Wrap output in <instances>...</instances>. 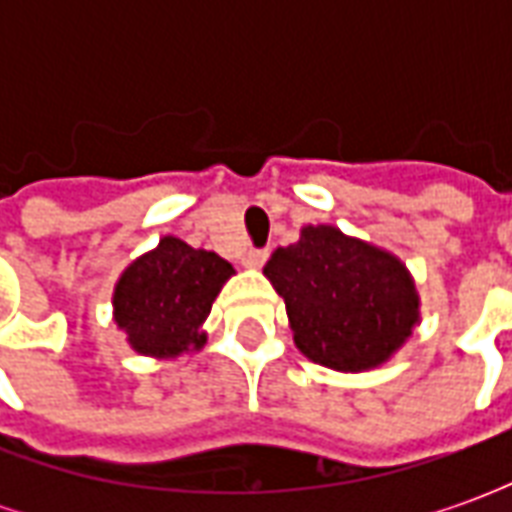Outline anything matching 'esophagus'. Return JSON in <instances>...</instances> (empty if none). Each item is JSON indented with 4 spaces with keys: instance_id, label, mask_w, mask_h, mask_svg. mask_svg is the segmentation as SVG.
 <instances>
[{
    "instance_id": "34e87169",
    "label": "esophagus",
    "mask_w": 512,
    "mask_h": 512,
    "mask_svg": "<svg viewBox=\"0 0 512 512\" xmlns=\"http://www.w3.org/2000/svg\"><path fill=\"white\" fill-rule=\"evenodd\" d=\"M268 260L266 249H246L241 255V266L244 268H263V263Z\"/></svg>"
}]
</instances>
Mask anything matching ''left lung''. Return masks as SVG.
Returning <instances> with one entry per match:
<instances>
[{"instance_id": "obj_1", "label": "left lung", "mask_w": 512, "mask_h": 512, "mask_svg": "<svg viewBox=\"0 0 512 512\" xmlns=\"http://www.w3.org/2000/svg\"><path fill=\"white\" fill-rule=\"evenodd\" d=\"M285 299L293 343L340 373L386 365L419 323V293L406 263L334 224H307L263 268Z\"/></svg>"}]
</instances>
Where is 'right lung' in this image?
Returning <instances> with one entry per match:
<instances>
[{"label":"right lung","instance_id":"right-lung-1","mask_svg":"<svg viewBox=\"0 0 512 512\" xmlns=\"http://www.w3.org/2000/svg\"><path fill=\"white\" fill-rule=\"evenodd\" d=\"M235 268L208 249H194L164 235L156 249L139 255L120 274L112 293V315L136 354L178 359L208 343V321L216 296Z\"/></svg>","mask_w":512,"mask_h":512}]
</instances>
